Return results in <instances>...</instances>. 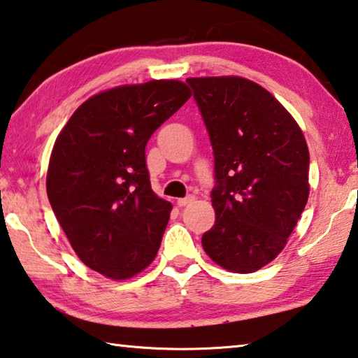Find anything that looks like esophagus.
I'll use <instances>...</instances> for the list:
<instances>
[{
  "label": "esophagus",
  "instance_id": "34e87169",
  "mask_svg": "<svg viewBox=\"0 0 358 358\" xmlns=\"http://www.w3.org/2000/svg\"><path fill=\"white\" fill-rule=\"evenodd\" d=\"M193 201H195V196L189 195V196H185V198H179L178 199V206H179V208H184V206H189Z\"/></svg>",
  "mask_w": 358,
  "mask_h": 358
}]
</instances>
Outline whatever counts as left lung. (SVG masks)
<instances>
[{"instance_id": "1", "label": "left lung", "mask_w": 358, "mask_h": 358, "mask_svg": "<svg viewBox=\"0 0 358 358\" xmlns=\"http://www.w3.org/2000/svg\"><path fill=\"white\" fill-rule=\"evenodd\" d=\"M214 149L215 224L203 248L236 273L277 258L308 201L310 152L299 124L242 77L189 78Z\"/></svg>"}]
</instances>
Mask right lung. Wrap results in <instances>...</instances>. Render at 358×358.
Segmentation results:
<instances>
[{
	"label": "right lung",
	"mask_w": 358,
	"mask_h": 358,
	"mask_svg": "<svg viewBox=\"0 0 358 358\" xmlns=\"http://www.w3.org/2000/svg\"><path fill=\"white\" fill-rule=\"evenodd\" d=\"M190 96L178 80L113 87L81 103L56 138L48 201L92 271L125 280L154 261L173 206L150 189L144 149Z\"/></svg>",
	"instance_id": "add662e5"
}]
</instances>
